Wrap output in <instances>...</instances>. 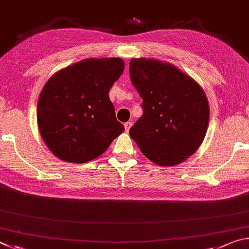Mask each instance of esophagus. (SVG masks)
Returning a JSON list of instances; mask_svg holds the SVG:
<instances>
[{
    "label": "esophagus",
    "instance_id": "34e87169",
    "mask_svg": "<svg viewBox=\"0 0 249 249\" xmlns=\"http://www.w3.org/2000/svg\"><path fill=\"white\" fill-rule=\"evenodd\" d=\"M131 125H132V122L131 121H128V122H125L124 124V129H125V131H129L130 130V128H131Z\"/></svg>",
    "mask_w": 249,
    "mask_h": 249
}]
</instances>
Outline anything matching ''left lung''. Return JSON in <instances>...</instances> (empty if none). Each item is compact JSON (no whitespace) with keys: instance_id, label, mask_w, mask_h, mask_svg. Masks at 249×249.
<instances>
[{"instance_id":"1","label":"left lung","mask_w":249,"mask_h":249,"mask_svg":"<svg viewBox=\"0 0 249 249\" xmlns=\"http://www.w3.org/2000/svg\"><path fill=\"white\" fill-rule=\"evenodd\" d=\"M130 77L143 99V115L130 137L160 166L182 163L199 149L208 130L210 108L202 87L156 59H131Z\"/></svg>"}]
</instances>
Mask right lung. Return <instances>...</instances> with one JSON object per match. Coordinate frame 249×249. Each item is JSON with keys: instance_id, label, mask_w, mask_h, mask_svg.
Wrapping results in <instances>:
<instances>
[{"instance_id": "add662e5", "label": "right lung", "mask_w": 249, "mask_h": 249, "mask_svg": "<svg viewBox=\"0 0 249 249\" xmlns=\"http://www.w3.org/2000/svg\"><path fill=\"white\" fill-rule=\"evenodd\" d=\"M124 70L120 58H90L48 80L38 98L37 122L52 154L69 163L89 162L124 131L108 95Z\"/></svg>"}]
</instances>
